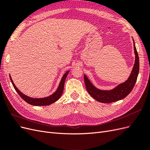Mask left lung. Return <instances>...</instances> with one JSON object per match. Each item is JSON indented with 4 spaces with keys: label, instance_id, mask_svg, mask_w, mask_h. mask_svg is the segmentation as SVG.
<instances>
[{
    "label": "left lung",
    "instance_id": "obj_1",
    "mask_svg": "<svg viewBox=\"0 0 150 150\" xmlns=\"http://www.w3.org/2000/svg\"><path fill=\"white\" fill-rule=\"evenodd\" d=\"M133 44L135 54L134 64L129 78L125 83L119 84L111 90H101L93 86L87 78V76L84 74V79L86 89L91 96L96 101L103 103H110L119 101L126 98L133 89L134 84L137 82L139 69L138 54L137 48L135 47L134 42Z\"/></svg>",
    "mask_w": 150,
    "mask_h": 150
}]
</instances>
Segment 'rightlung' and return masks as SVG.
I'll return each instance as SVG.
<instances>
[{
	"label": "right lung",
	"mask_w": 150,
	"mask_h": 150,
	"mask_svg": "<svg viewBox=\"0 0 150 150\" xmlns=\"http://www.w3.org/2000/svg\"><path fill=\"white\" fill-rule=\"evenodd\" d=\"M69 71H67L64 74V76H62V78L61 80L60 84L59 85V87L56 90V91L54 93H53L52 95H51V96L46 97V98H30L26 96V95L22 93L17 88L14 83L13 82L11 76H10V79L13 88H14V89H16L17 93L19 94V96L23 99L25 102L31 104V105H34V106H47V105H49V104L54 103V102L57 101L58 99L60 98L61 96L63 93V90H64V83H65L66 76H67L68 73H69Z\"/></svg>",
	"instance_id": "obj_1"
}]
</instances>
